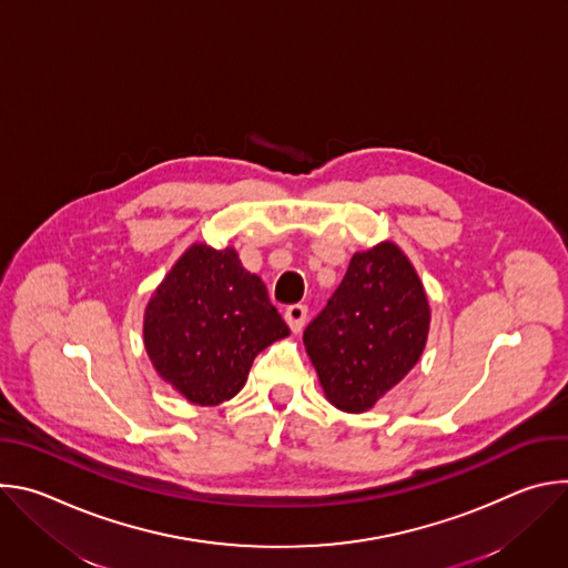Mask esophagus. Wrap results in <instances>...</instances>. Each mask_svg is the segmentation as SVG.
Segmentation results:
<instances>
[{"mask_svg":"<svg viewBox=\"0 0 568 568\" xmlns=\"http://www.w3.org/2000/svg\"><path fill=\"white\" fill-rule=\"evenodd\" d=\"M305 318H307V307L301 305V303L298 305H290L285 310V321H287V326L292 328V333H301L303 331Z\"/></svg>","mask_w":568,"mask_h":568,"instance_id":"1","label":"esophagus"}]
</instances>
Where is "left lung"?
I'll use <instances>...</instances> for the list:
<instances>
[{"mask_svg": "<svg viewBox=\"0 0 568 568\" xmlns=\"http://www.w3.org/2000/svg\"><path fill=\"white\" fill-rule=\"evenodd\" d=\"M425 285L395 242L357 252L303 333L323 395L346 414L373 409L418 364L429 337Z\"/></svg>", "mask_w": 568, "mask_h": 568, "instance_id": "left-lung-1", "label": "left lung"}]
</instances>
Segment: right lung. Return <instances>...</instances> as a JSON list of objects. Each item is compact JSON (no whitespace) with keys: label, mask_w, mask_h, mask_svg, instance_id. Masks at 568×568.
Returning <instances> with one entry per match:
<instances>
[{"label":"right lung","mask_w":568,"mask_h":568,"mask_svg":"<svg viewBox=\"0 0 568 568\" xmlns=\"http://www.w3.org/2000/svg\"><path fill=\"white\" fill-rule=\"evenodd\" d=\"M290 335L261 276L233 247L195 242L152 292L143 346L156 375L200 407L245 386L261 351Z\"/></svg>","instance_id":"obj_1"}]
</instances>
